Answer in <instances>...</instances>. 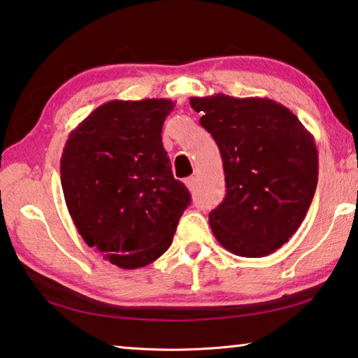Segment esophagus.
<instances>
[{
	"instance_id": "obj_1",
	"label": "esophagus",
	"mask_w": 358,
	"mask_h": 358,
	"mask_svg": "<svg viewBox=\"0 0 358 358\" xmlns=\"http://www.w3.org/2000/svg\"><path fill=\"white\" fill-rule=\"evenodd\" d=\"M186 186H187V189L189 191H194V187H196V177H189V178H186Z\"/></svg>"
}]
</instances>
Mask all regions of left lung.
Returning <instances> with one entry per match:
<instances>
[{"label": "left lung", "mask_w": 358, "mask_h": 358, "mask_svg": "<svg viewBox=\"0 0 358 358\" xmlns=\"http://www.w3.org/2000/svg\"><path fill=\"white\" fill-rule=\"evenodd\" d=\"M221 151L226 197L208 216L216 240L241 257L287 243L316 192L314 137L295 115L266 98H191Z\"/></svg>", "instance_id": "left-lung-1"}]
</instances>
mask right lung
I'll list each match as a JSON object with an SVG mask.
<instances>
[{
    "instance_id": "1",
    "label": "right lung",
    "mask_w": 358,
    "mask_h": 358,
    "mask_svg": "<svg viewBox=\"0 0 358 358\" xmlns=\"http://www.w3.org/2000/svg\"><path fill=\"white\" fill-rule=\"evenodd\" d=\"M171 99L110 101L71 132L62 186L85 243L120 268L155 262L172 245L191 194L162 145Z\"/></svg>"
}]
</instances>
